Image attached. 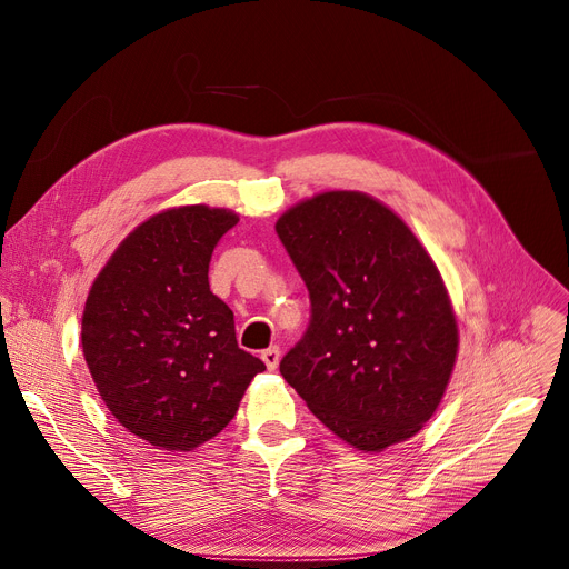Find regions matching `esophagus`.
I'll return each mask as SVG.
<instances>
[{
    "mask_svg": "<svg viewBox=\"0 0 569 569\" xmlns=\"http://www.w3.org/2000/svg\"><path fill=\"white\" fill-rule=\"evenodd\" d=\"M260 357H262V362L267 365V369L274 371L279 367V360H281V350L277 346H269L267 350L260 352Z\"/></svg>",
    "mask_w": 569,
    "mask_h": 569,
    "instance_id": "34e87169",
    "label": "esophagus"
}]
</instances>
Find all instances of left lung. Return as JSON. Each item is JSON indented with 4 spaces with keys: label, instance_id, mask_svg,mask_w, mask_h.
Returning a JSON list of instances; mask_svg holds the SVG:
<instances>
[{
    "label": "left lung",
    "instance_id": "obj_1",
    "mask_svg": "<svg viewBox=\"0 0 569 569\" xmlns=\"http://www.w3.org/2000/svg\"><path fill=\"white\" fill-rule=\"evenodd\" d=\"M311 302L279 365L318 420L380 452L436 412L457 360V320L429 253L378 200L330 191L277 221Z\"/></svg>",
    "mask_w": 569,
    "mask_h": 569
}]
</instances>
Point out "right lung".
Returning a JSON list of instances; mask_svg holds the SVG:
<instances>
[{
    "mask_svg": "<svg viewBox=\"0 0 569 569\" xmlns=\"http://www.w3.org/2000/svg\"><path fill=\"white\" fill-rule=\"evenodd\" d=\"M232 226L226 209H168L119 244L89 290V373L117 422L157 450L189 452L214 438L264 371L209 290V260Z\"/></svg>",
    "mask_w": 569,
    "mask_h": 569,
    "instance_id": "right-lung-1",
    "label": "right lung"
}]
</instances>
